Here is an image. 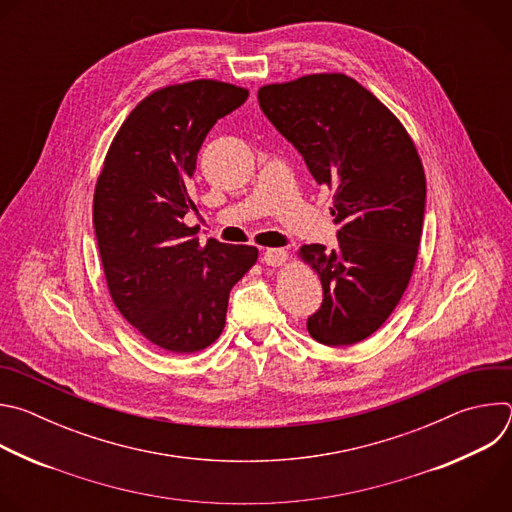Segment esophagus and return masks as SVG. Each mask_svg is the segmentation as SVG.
<instances>
[{
	"label": "esophagus",
	"instance_id": "34e87169",
	"mask_svg": "<svg viewBox=\"0 0 512 512\" xmlns=\"http://www.w3.org/2000/svg\"><path fill=\"white\" fill-rule=\"evenodd\" d=\"M287 261V251L285 249H265L263 251V263L269 267H279Z\"/></svg>",
	"mask_w": 512,
	"mask_h": 512
}]
</instances>
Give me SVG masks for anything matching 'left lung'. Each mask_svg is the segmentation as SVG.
Segmentation results:
<instances>
[{"label":"left lung","instance_id":"8db88e82","mask_svg":"<svg viewBox=\"0 0 512 512\" xmlns=\"http://www.w3.org/2000/svg\"><path fill=\"white\" fill-rule=\"evenodd\" d=\"M273 127L334 190L338 245H304L324 300L308 332L326 346L371 336L413 273L425 216V174L399 119L346 75H308L257 93Z\"/></svg>","mask_w":512,"mask_h":512}]
</instances>
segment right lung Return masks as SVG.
<instances>
[{
	"label": "right lung",
	"instance_id": "obj_1",
	"mask_svg": "<svg viewBox=\"0 0 512 512\" xmlns=\"http://www.w3.org/2000/svg\"><path fill=\"white\" fill-rule=\"evenodd\" d=\"M249 91L192 81L145 97L117 131L95 188L93 225L111 298L156 346L184 354L221 336L233 285L257 247L208 239L184 225L196 156L212 125Z\"/></svg>",
	"mask_w": 512,
	"mask_h": 512
}]
</instances>
